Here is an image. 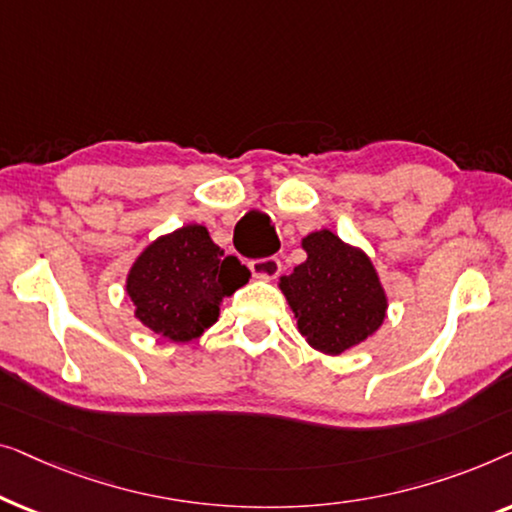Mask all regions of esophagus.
I'll use <instances>...</instances> for the list:
<instances>
[{
    "label": "esophagus",
    "instance_id": "esophagus-1",
    "mask_svg": "<svg viewBox=\"0 0 512 512\" xmlns=\"http://www.w3.org/2000/svg\"><path fill=\"white\" fill-rule=\"evenodd\" d=\"M250 271H253L255 278L262 280H273L280 273V259L278 257H262V259H253L248 264Z\"/></svg>",
    "mask_w": 512,
    "mask_h": 512
}]
</instances>
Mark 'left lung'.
<instances>
[{"label":"left lung","mask_w":512,"mask_h":512,"mask_svg":"<svg viewBox=\"0 0 512 512\" xmlns=\"http://www.w3.org/2000/svg\"><path fill=\"white\" fill-rule=\"evenodd\" d=\"M301 248L306 262L278 285L308 345L341 355L383 325L387 294L369 255L329 229L308 234Z\"/></svg>","instance_id":"8db88e82"}]
</instances>
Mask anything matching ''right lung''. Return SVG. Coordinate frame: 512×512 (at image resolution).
I'll return each mask as SVG.
<instances>
[{"mask_svg": "<svg viewBox=\"0 0 512 512\" xmlns=\"http://www.w3.org/2000/svg\"><path fill=\"white\" fill-rule=\"evenodd\" d=\"M250 271L215 246L204 225H185L155 239L127 273L134 318L174 343L199 338L218 322L225 297Z\"/></svg>", "mask_w": 512, "mask_h": 512, "instance_id": "1", "label": "right lung"}]
</instances>
